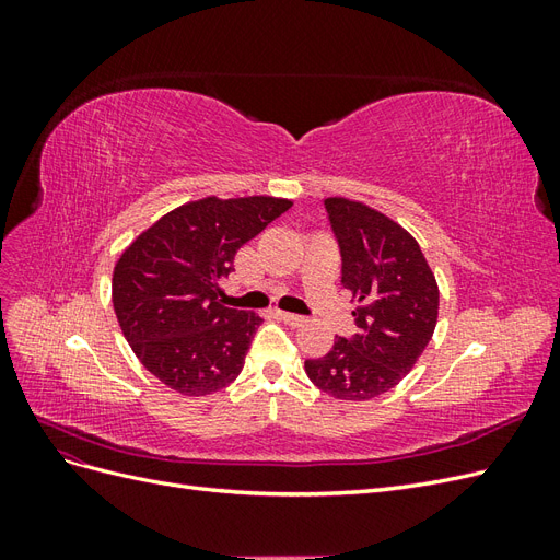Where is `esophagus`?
I'll use <instances>...</instances> for the list:
<instances>
[{"instance_id": "1", "label": "esophagus", "mask_w": 560, "mask_h": 560, "mask_svg": "<svg viewBox=\"0 0 560 560\" xmlns=\"http://www.w3.org/2000/svg\"><path fill=\"white\" fill-rule=\"evenodd\" d=\"M278 315L287 322V325H290V327H301L303 325V322H306V319H303L301 315H294V313H287V311H278Z\"/></svg>"}]
</instances>
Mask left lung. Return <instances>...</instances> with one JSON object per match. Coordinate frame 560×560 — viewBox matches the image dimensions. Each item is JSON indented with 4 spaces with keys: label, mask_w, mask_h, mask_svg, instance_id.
I'll return each mask as SVG.
<instances>
[{
    "label": "left lung",
    "mask_w": 560,
    "mask_h": 560,
    "mask_svg": "<svg viewBox=\"0 0 560 560\" xmlns=\"http://www.w3.org/2000/svg\"><path fill=\"white\" fill-rule=\"evenodd\" d=\"M341 247V282L352 292L358 334L336 336L325 358L306 360L322 393L366 401L393 389L428 348L439 315V287L413 235L360 200H325Z\"/></svg>",
    "instance_id": "8db88e82"
}]
</instances>
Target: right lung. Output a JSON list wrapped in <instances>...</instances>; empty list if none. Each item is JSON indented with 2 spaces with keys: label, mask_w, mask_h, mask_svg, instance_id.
<instances>
[{
  "label": "right lung",
  "mask_w": 560,
  "mask_h": 560,
  "mask_svg": "<svg viewBox=\"0 0 560 560\" xmlns=\"http://www.w3.org/2000/svg\"><path fill=\"white\" fill-rule=\"evenodd\" d=\"M292 200L273 196H208L163 214L114 266L112 303L138 360L186 397L229 387L261 317L226 306L219 280L233 257Z\"/></svg>",
  "instance_id": "1"
}]
</instances>
